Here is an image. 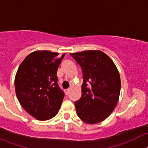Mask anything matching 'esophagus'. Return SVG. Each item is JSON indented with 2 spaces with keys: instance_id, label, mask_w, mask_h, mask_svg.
<instances>
[{
  "instance_id": "34e87169",
  "label": "esophagus",
  "mask_w": 148,
  "mask_h": 148,
  "mask_svg": "<svg viewBox=\"0 0 148 148\" xmlns=\"http://www.w3.org/2000/svg\"><path fill=\"white\" fill-rule=\"evenodd\" d=\"M65 92H66V95H68L69 94V92H70V89H66Z\"/></svg>"
}]
</instances>
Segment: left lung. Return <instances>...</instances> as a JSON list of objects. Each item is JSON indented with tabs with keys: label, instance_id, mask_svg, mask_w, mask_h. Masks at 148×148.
Listing matches in <instances>:
<instances>
[{
	"label": "left lung",
	"instance_id": "1",
	"mask_svg": "<svg viewBox=\"0 0 148 148\" xmlns=\"http://www.w3.org/2000/svg\"><path fill=\"white\" fill-rule=\"evenodd\" d=\"M82 70V95L76 101L78 117L87 124L104 120L118 102L121 81L113 61L99 50L70 53Z\"/></svg>",
	"mask_w": 148,
	"mask_h": 148
}]
</instances>
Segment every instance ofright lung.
<instances>
[{
	"mask_svg": "<svg viewBox=\"0 0 148 148\" xmlns=\"http://www.w3.org/2000/svg\"><path fill=\"white\" fill-rule=\"evenodd\" d=\"M49 51L28 54L18 69L15 89L21 105L38 120H47L59 112L64 93L57 84L58 67L64 57Z\"/></svg>",
	"mask_w": 148,
	"mask_h": 148,
	"instance_id": "obj_1",
	"label": "right lung"
}]
</instances>
